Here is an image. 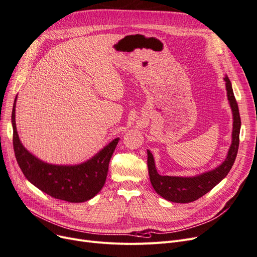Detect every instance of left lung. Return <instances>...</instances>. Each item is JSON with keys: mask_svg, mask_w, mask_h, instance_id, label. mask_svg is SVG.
Returning <instances> with one entry per match:
<instances>
[{"mask_svg": "<svg viewBox=\"0 0 257 257\" xmlns=\"http://www.w3.org/2000/svg\"><path fill=\"white\" fill-rule=\"evenodd\" d=\"M225 82V89L229 104L233 115V130H232V143L228 151L227 157L217 168L204 172L192 177L181 176H161L158 174L155 160L152 153L148 150V168L150 180L154 190L158 195L169 201L177 203L192 202L210 192L216 184H218L228 175L233 163L237 155L239 146V132H240V116L237 102L235 100L232 89L231 81L228 76L223 78Z\"/></svg>", "mask_w": 257, "mask_h": 257, "instance_id": "left-lung-1", "label": "left lung"}]
</instances>
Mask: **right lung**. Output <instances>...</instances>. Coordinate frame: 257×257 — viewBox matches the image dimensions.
Segmentation results:
<instances>
[{
  "label": "right lung",
  "instance_id": "right-lung-1",
  "mask_svg": "<svg viewBox=\"0 0 257 257\" xmlns=\"http://www.w3.org/2000/svg\"><path fill=\"white\" fill-rule=\"evenodd\" d=\"M14 102L12 123L14 130V150L20 169L26 179L39 190L49 196L68 202H84L93 197L103 188L108 163L119 138L111 140L88 160L73 164H51L39 159L29 153L19 138L16 125V103Z\"/></svg>",
  "mask_w": 257,
  "mask_h": 257
}]
</instances>
